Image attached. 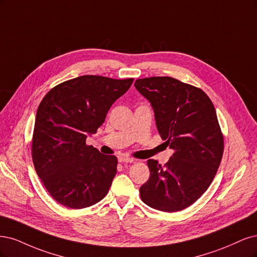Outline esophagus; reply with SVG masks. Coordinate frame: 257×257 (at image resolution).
Masks as SVG:
<instances>
[{"label":"esophagus","instance_id":"esophagus-1","mask_svg":"<svg viewBox=\"0 0 257 257\" xmlns=\"http://www.w3.org/2000/svg\"><path fill=\"white\" fill-rule=\"evenodd\" d=\"M118 161L120 163H132L135 161L134 158H130V157H120V158L118 159Z\"/></svg>","mask_w":257,"mask_h":257}]
</instances>
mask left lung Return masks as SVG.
Returning <instances> with one entry per match:
<instances>
[{"label": "left lung", "mask_w": 257, "mask_h": 257, "mask_svg": "<svg viewBox=\"0 0 257 257\" xmlns=\"http://www.w3.org/2000/svg\"><path fill=\"white\" fill-rule=\"evenodd\" d=\"M135 86L153 106L163 144L174 151L164 167L147 161L151 176L140 188L141 200L160 211L183 210L208 189L221 163L224 140L216 110L201 88L171 77L138 79Z\"/></svg>", "instance_id": "left-lung-1"}]
</instances>
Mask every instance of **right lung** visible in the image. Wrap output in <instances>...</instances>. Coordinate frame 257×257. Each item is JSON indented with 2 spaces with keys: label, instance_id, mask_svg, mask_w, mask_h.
Returning a JSON list of instances; mask_svg holds the SVG:
<instances>
[{
  "label": "right lung",
  "instance_id": "1",
  "mask_svg": "<svg viewBox=\"0 0 257 257\" xmlns=\"http://www.w3.org/2000/svg\"><path fill=\"white\" fill-rule=\"evenodd\" d=\"M134 79L81 76L51 88L41 100L32 140V158L48 192L72 209L92 206L109 192L117 158L86 145L114 101Z\"/></svg>",
  "mask_w": 257,
  "mask_h": 257
}]
</instances>
